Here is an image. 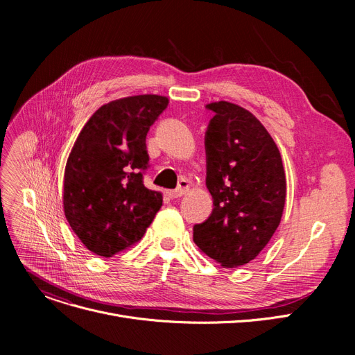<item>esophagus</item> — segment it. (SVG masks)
<instances>
[{
	"instance_id": "1",
	"label": "esophagus",
	"mask_w": 355,
	"mask_h": 355,
	"mask_svg": "<svg viewBox=\"0 0 355 355\" xmlns=\"http://www.w3.org/2000/svg\"><path fill=\"white\" fill-rule=\"evenodd\" d=\"M189 189H190L189 182H187V181H181L178 187H177L175 190H173V191L168 193V196H170L171 198H180V197H182L185 193L189 191Z\"/></svg>"
}]
</instances>
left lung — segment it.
<instances>
[{"label":"left lung","mask_w":355,"mask_h":355,"mask_svg":"<svg viewBox=\"0 0 355 355\" xmlns=\"http://www.w3.org/2000/svg\"><path fill=\"white\" fill-rule=\"evenodd\" d=\"M214 116L204 137L210 217L196 225L198 249L225 268L249 263L281 223L286 178L281 153L249 110L230 102L207 105Z\"/></svg>","instance_id":"1"}]
</instances>
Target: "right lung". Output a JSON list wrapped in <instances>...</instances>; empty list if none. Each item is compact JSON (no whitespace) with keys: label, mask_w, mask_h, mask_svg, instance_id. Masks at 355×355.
Instances as JSON below:
<instances>
[{"label":"right lung","mask_w":355,"mask_h":355,"mask_svg":"<svg viewBox=\"0 0 355 355\" xmlns=\"http://www.w3.org/2000/svg\"><path fill=\"white\" fill-rule=\"evenodd\" d=\"M166 106L158 95L112 101L74 142L64 170V216L92 253L112 257L135 245L161 209L162 194L144 185L145 139Z\"/></svg>","instance_id":"add662e5"}]
</instances>
